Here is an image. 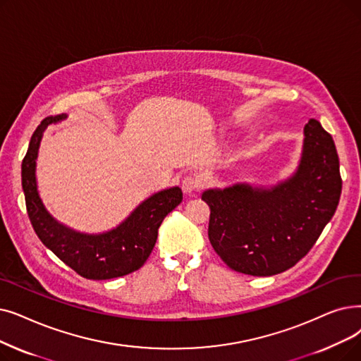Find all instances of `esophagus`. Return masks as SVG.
<instances>
[{"mask_svg": "<svg viewBox=\"0 0 361 361\" xmlns=\"http://www.w3.org/2000/svg\"><path fill=\"white\" fill-rule=\"evenodd\" d=\"M202 185V180L197 176H187L181 181V189L185 195H192Z\"/></svg>", "mask_w": 361, "mask_h": 361, "instance_id": "obj_1", "label": "esophagus"}]
</instances>
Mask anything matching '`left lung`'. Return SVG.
Returning <instances> with one entry per match:
<instances>
[{"mask_svg":"<svg viewBox=\"0 0 361 361\" xmlns=\"http://www.w3.org/2000/svg\"><path fill=\"white\" fill-rule=\"evenodd\" d=\"M342 180L332 135L310 119L293 174L274 185L236 183L202 193L211 208L208 236L228 267L274 276L307 255L339 203Z\"/></svg>","mask_w":361,"mask_h":361,"instance_id":"1","label":"left lung"}]
</instances>
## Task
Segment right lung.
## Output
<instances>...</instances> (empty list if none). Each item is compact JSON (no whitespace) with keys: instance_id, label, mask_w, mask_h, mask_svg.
I'll use <instances>...</instances> for the list:
<instances>
[{"instance_id":"add662e5","label":"right lung","mask_w":361,"mask_h":361,"mask_svg":"<svg viewBox=\"0 0 361 361\" xmlns=\"http://www.w3.org/2000/svg\"><path fill=\"white\" fill-rule=\"evenodd\" d=\"M66 115L45 118L30 137L22 162V187L26 209L37 236L51 252L78 274L90 280H107L138 270L152 254L164 218L178 207L183 192L169 187L145 199L115 228L82 233L57 221L42 203L37 185V158L44 131Z\"/></svg>"}]
</instances>
